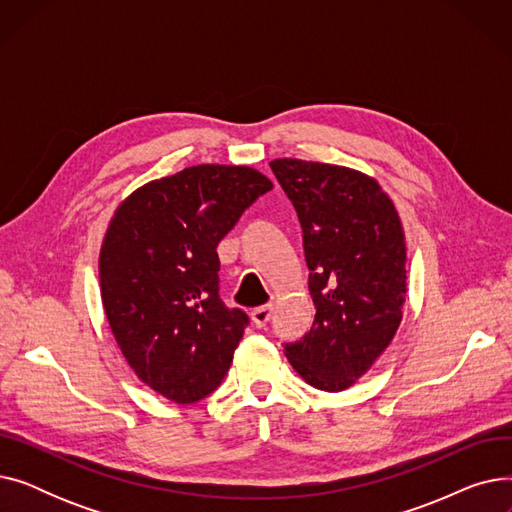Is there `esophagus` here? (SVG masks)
Segmentation results:
<instances>
[{
  "mask_svg": "<svg viewBox=\"0 0 512 512\" xmlns=\"http://www.w3.org/2000/svg\"><path fill=\"white\" fill-rule=\"evenodd\" d=\"M272 311H274V307H272V305H263V307L253 309V311H251V321H253V326L263 328V326L267 324V321H270Z\"/></svg>",
  "mask_w": 512,
  "mask_h": 512,
  "instance_id": "esophagus-1",
  "label": "esophagus"
}]
</instances>
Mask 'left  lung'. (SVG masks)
Here are the masks:
<instances>
[{
  "instance_id": "left-lung-1",
  "label": "left lung",
  "mask_w": 512,
  "mask_h": 512,
  "mask_svg": "<svg viewBox=\"0 0 512 512\" xmlns=\"http://www.w3.org/2000/svg\"><path fill=\"white\" fill-rule=\"evenodd\" d=\"M297 209L315 319L284 353L317 390L340 392L392 342L407 294L405 232L378 180L305 159L270 164Z\"/></svg>"
}]
</instances>
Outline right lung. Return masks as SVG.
<instances>
[{
    "label": "right lung",
    "mask_w": 512,
    "mask_h": 512,
    "mask_svg": "<svg viewBox=\"0 0 512 512\" xmlns=\"http://www.w3.org/2000/svg\"><path fill=\"white\" fill-rule=\"evenodd\" d=\"M272 180L201 164L126 197L99 253L105 317L137 378L178 405L211 394L249 317L220 299L218 242Z\"/></svg>",
    "instance_id": "right-lung-1"
}]
</instances>
